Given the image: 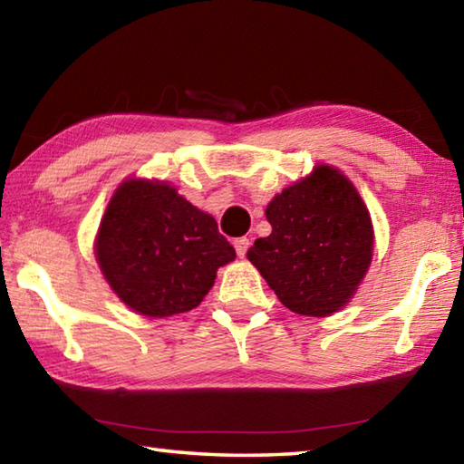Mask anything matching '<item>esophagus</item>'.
<instances>
[{"instance_id":"obj_1","label":"esophagus","mask_w":464,"mask_h":464,"mask_svg":"<svg viewBox=\"0 0 464 464\" xmlns=\"http://www.w3.org/2000/svg\"><path fill=\"white\" fill-rule=\"evenodd\" d=\"M249 246H251V241H249L247 237H239V239H235V251H237V256H239V257H246Z\"/></svg>"}]
</instances>
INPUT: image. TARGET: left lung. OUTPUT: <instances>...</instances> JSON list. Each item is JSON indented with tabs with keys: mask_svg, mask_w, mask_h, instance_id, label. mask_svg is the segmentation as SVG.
<instances>
[{
	"mask_svg": "<svg viewBox=\"0 0 464 464\" xmlns=\"http://www.w3.org/2000/svg\"><path fill=\"white\" fill-rule=\"evenodd\" d=\"M268 237L247 260L296 315L327 317L352 301L372 262L374 229L362 196L327 163L266 207Z\"/></svg>",
	"mask_w": 464,
	"mask_h": 464,
	"instance_id": "1",
	"label": "left lung"
}]
</instances>
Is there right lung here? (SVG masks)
I'll list each match as a JSON object with an SVG mask.
<instances>
[{
	"label": "right lung",
	"mask_w": 464,
	"mask_h": 464,
	"mask_svg": "<svg viewBox=\"0 0 464 464\" xmlns=\"http://www.w3.org/2000/svg\"><path fill=\"white\" fill-rule=\"evenodd\" d=\"M93 254L114 295L139 315L192 311L235 260L217 221L169 182L127 178L102 215Z\"/></svg>",
	"instance_id": "add662e5"
}]
</instances>
